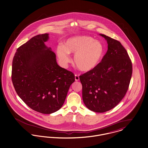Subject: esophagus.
<instances>
[{
	"label": "esophagus",
	"instance_id": "1",
	"mask_svg": "<svg viewBox=\"0 0 148 148\" xmlns=\"http://www.w3.org/2000/svg\"><path fill=\"white\" fill-rule=\"evenodd\" d=\"M75 81H79V76L77 75H75Z\"/></svg>",
	"mask_w": 148,
	"mask_h": 148
}]
</instances>
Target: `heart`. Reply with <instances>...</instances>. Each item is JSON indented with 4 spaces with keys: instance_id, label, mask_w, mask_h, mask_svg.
<instances>
[{
    "instance_id": "b5f03b06",
    "label": "heart",
    "mask_w": 148,
    "mask_h": 148,
    "mask_svg": "<svg viewBox=\"0 0 148 148\" xmlns=\"http://www.w3.org/2000/svg\"><path fill=\"white\" fill-rule=\"evenodd\" d=\"M104 53L101 42L89 36H77L66 40L64 46L57 50L60 61L66 64L70 61L69 54H73V63L80 71L87 72L94 69L100 62Z\"/></svg>"
}]
</instances>
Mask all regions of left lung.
Here are the masks:
<instances>
[{
	"label": "left lung",
	"mask_w": 148,
	"mask_h": 148,
	"mask_svg": "<svg viewBox=\"0 0 148 148\" xmlns=\"http://www.w3.org/2000/svg\"><path fill=\"white\" fill-rule=\"evenodd\" d=\"M108 50L94 69L79 76L82 99L88 108L103 113L114 108L125 97L132 76V66L121 42L103 34Z\"/></svg>",
	"instance_id": "8db88e82"
}]
</instances>
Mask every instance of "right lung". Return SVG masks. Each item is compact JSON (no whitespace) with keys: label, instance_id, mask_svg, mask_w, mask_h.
<instances>
[{"label":"right lung","instance_id":"obj_1","mask_svg":"<svg viewBox=\"0 0 148 148\" xmlns=\"http://www.w3.org/2000/svg\"><path fill=\"white\" fill-rule=\"evenodd\" d=\"M49 34L36 35L19 47L12 62V80L18 95L30 108L51 114L60 108L74 74L57 64L45 42Z\"/></svg>","mask_w":148,"mask_h":148}]
</instances>
